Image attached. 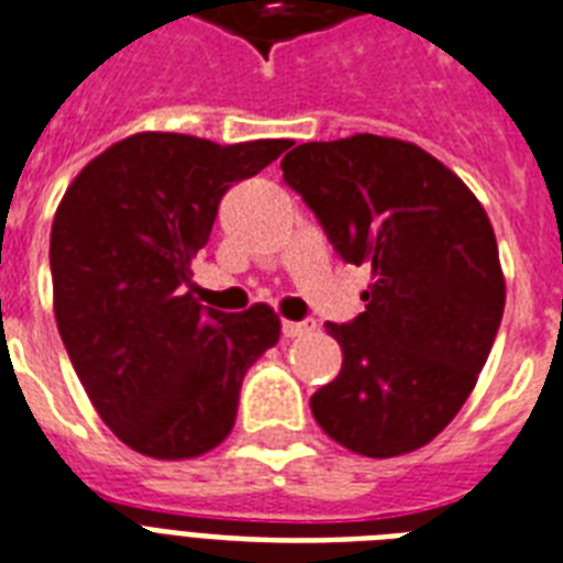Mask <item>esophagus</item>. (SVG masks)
<instances>
[{
    "label": "esophagus",
    "mask_w": 563,
    "mask_h": 563,
    "mask_svg": "<svg viewBox=\"0 0 563 563\" xmlns=\"http://www.w3.org/2000/svg\"><path fill=\"white\" fill-rule=\"evenodd\" d=\"M317 329V322L313 320H299V322H282V334L285 338H305V334H311V331Z\"/></svg>",
    "instance_id": "34e87169"
}]
</instances>
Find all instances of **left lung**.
<instances>
[{
    "mask_svg": "<svg viewBox=\"0 0 563 563\" xmlns=\"http://www.w3.org/2000/svg\"><path fill=\"white\" fill-rule=\"evenodd\" d=\"M346 264H369L364 311L325 322L343 350L313 420L367 459L420 449L467 402L503 322L494 225L452 169L394 137L299 143L282 161Z\"/></svg>",
    "mask_w": 563,
    "mask_h": 563,
    "instance_id": "obj_1",
    "label": "left lung"
}]
</instances>
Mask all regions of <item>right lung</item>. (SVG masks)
<instances>
[{
  "instance_id": "1",
  "label": "right lung",
  "mask_w": 563,
  "mask_h": 563,
  "mask_svg": "<svg viewBox=\"0 0 563 563\" xmlns=\"http://www.w3.org/2000/svg\"><path fill=\"white\" fill-rule=\"evenodd\" d=\"M287 146L132 134L60 199L49 238L60 341L104 426L141 455L181 461L222 443L246 369L276 346L267 305L225 313L196 302L190 261L229 187Z\"/></svg>"
}]
</instances>
